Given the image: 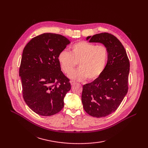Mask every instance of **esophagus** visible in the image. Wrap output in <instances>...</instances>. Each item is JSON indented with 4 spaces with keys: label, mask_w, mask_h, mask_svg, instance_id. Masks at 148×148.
Segmentation results:
<instances>
[{
    "label": "esophagus",
    "mask_w": 148,
    "mask_h": 148,
    "mask_svg": "<svg viewBox=\"0 0 148 148\" xmlns=\"http://www.w3.org/2000/svg\"><path fill=\"white\" fill-rule=\"evenodd\" d=\"M70 84H71V86H73V85H75L76 84V83L73 81H70Z\"/></svg>",
    "instance_id": "obj_1"
}]
</instances>
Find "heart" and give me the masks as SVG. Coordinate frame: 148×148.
I'll list each match as a JSON object with an SVG mask.
<instances>
[{"mask_svg":"<svg viewBox=\"0 0 148 148\" xmlns=\"http://www.w3.org/2000/svg\"><path fill=\"white\" fill-rule=\"evenodd\" d=\"M108 52L104 46L85 41H79L70 47V52L61 51L58 61L64 73L69 74L77 66L79 69L71 72L69 78L75 81H84L87 78L92 81L99 77L104 70Z\"/></svg>","mask_w":148,"mask_h":148,"instance_id":"b5f03b06","label":"heart"}]
</instances>
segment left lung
I'll use <instances>...</instances> for the list:
<instances>
[{
	"mask_svg": "<svg viewBox=\"0 0 148 148\" xmlns=\"http://www.w3.org/2000/svg\"><path fill=\"white\" fill-rule=\"evenodd\" d=\"M89 42H99L107 49L104 71L90 83L84 84L82 101L87 114L100 118L115 112L128 92L130 62L126 51L114 35L102 33L88 36Z\"/></svg>",
	"mask_w": 148,
	"mask_h": 148,
	"instance_id": "8db88e82",
	"label": "left lung"
}]
</instances>
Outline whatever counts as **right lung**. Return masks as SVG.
I'll use <instances>...</instances> for the list:
<instances>
[{
  "label": "right lung",
  "mask_w": 148,
  "mask_h": 148,
  "mask_svg": "<svg viewBox=\"0 0 148 148\" xmlns=\"http://www.w3.org/2000/svg\"><path fill=\"white\" fill-rule=\"evenodd\" d=\"M70 43L64 36L44 33L33 38L23 49L19 70L23 99L38 115H53L64 106L71 85L61 71L58 55Z\"/></svg>",
  "instance_id": "right-lung-1"
}]
</instances>
